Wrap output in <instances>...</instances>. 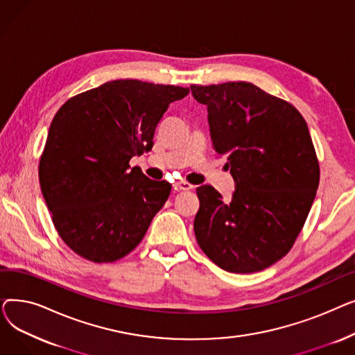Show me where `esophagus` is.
Returning <instances> with one entry per match:
<instances>
[{
  "label": "esophagus",
  "mask_w": 355,
  "mask_h": 355,
  "mask_svg": "<svg viewBox=\"0 0 355 355\" xmlns=\"http://www.w3.org/2000/svg\"><path fill=\"white\" fill-rule=\"evenodd\" d=\"M177 187H178L180 190L189 191V190H193V189H194V185L190 184V182H187V181H178V182H177Z\"/></svg>",
  "instance_id": "34e87169"
}]
</instances>
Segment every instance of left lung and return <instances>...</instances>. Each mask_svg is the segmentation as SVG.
Masks as SVG:
<instances>
[{
    "mask_svg": "<svg viewBox=\"0 0 355 355\" xmlns=\"http://www.w3.org/2000/svg\"><path fill=\"white\" fill-rule=\"evenodd\" d=\"M206 105L213 148L227 157L232 201L197 189V243L232 273L263 270L292 248L320 184V164L304 116L248 82L190 86Z\"/></svg>",
    "mask_w": 355,
    "mask_h": 355,
    "instance_id": "obj_1",
    "label": "left lung"
}]
</instances>
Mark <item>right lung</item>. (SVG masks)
Returning a JSON list of instances; mask_svg holds the SVG:
<instances>
[{"label": "right lung", "instance_id": "right-lung-1", "mask_svg": "<svg viewBox=\"0 0 355 355\" xmlns=\"http://www.w3.org/2000/svg\"><path fill=\"white\" fill-rule=\"evenodd\" d=\"M189 92L119 79L70 98L54 115L39 178L53 225L74 253L109 263L141 243L171 184L129 161L151 151L168 106Z\"/></svg>", "mask_w": 355, "mask_h": 355}]
</instances>
